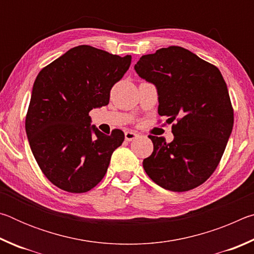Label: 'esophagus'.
<instances>
[{"mask_svg": "<svg viewBox=\"0 0 254 254\" xmlns=\"http://www.w3.org/2000/svg\"><path fill=\"white\" fill-rule=\"evenodd\" d=\"M124 136H126V140L127 141H132V140H134L135 137L137 136V133L133 132V131H127L126 133H124Z\"/></svg>", "mask_w": 254, "mask_h": 254, "instance_id": "obj_1", "label": "esophagus"}]
</instances>
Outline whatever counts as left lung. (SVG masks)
<instances>
[{"mask_svg":"<svg viewBox=\"0 0 254 254\" xmlns=\"http://www.w3.org/2000/svg\"><path fill=\"white\" fill-rule=\"evenodd\" d=\"M135 71L158 88V113L168 118L174 141L149 135L145 173L171 191L200 186L217 168L233 128L234 112L224 78L213 64L178 46L144 55Z\"/></svg>","mask_w":254,"mask_h":254,"instance_id":"obj_1","label":"left lung"}]
</instances>
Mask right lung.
<instances>
[{
  "label": "right lung",
  "mask_w": 254,
  "mask_h": 254,
  "mask_svg": "<svg viewBox=\"0 0 254 254\" xmlns=\"http://www.w3.org/2000/svg\"><path fill=\"white\" fill-rule=\"evenodd\" d=\"M130 65V55L120 57L81 45L38 74L25 131L38 166L56 187L80 194L104 178L124 133L114 128L106 135L91 127L89 112L109 104L112 87Z\"/></svg>",
  "instance_id": "obj_1"
}]
</instances>
